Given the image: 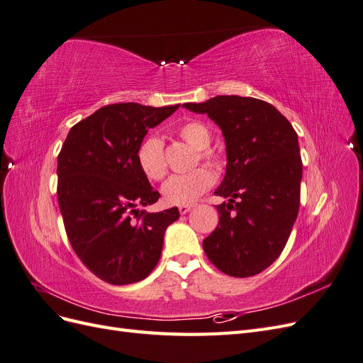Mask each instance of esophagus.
<instances>
[{"label":"esophagus","mask_w":363,"mask_h":363,"mask_svg":"<svg viewBox=\"0 0 363 363\" xmlns=\"http://www.w3.org/2000/svg\"><path fill=\"white\" fill-rule=\"evenodd\" d=\"M194 207V204H183V206H179V212L182 213V215H186L188 213L191 208Z\"/></svg>","instance_id":"1"}]
</instances>
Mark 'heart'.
<instances>
[{
    "label": "heart",
    "mask_w": 363,
    "mask_h": 363,
    "mask_svg": "<svg viewBox=\"0 0 363 363\" xmlns=\"http://www.w3.org/2000/svg\"><path fill=\"white\" fill-rule=\"evenodd\" d=\"M177 135L196 150V156L200 160L211 164L213 168H221L223 160L215 151L208 150L212 135L208 128L199 121H189L177 128ZM138 163L150 180H162L168 172L167 159H164L163 142L157 136H148L142 140L138 148ZM215 183V175L207 168H196L189 174L172 175L162 186L163 200L168 204L183 206L192 204L195 200L212 188Z\"/></svg>",
    "instance_id": "b5f03b06"
}]
</instances>
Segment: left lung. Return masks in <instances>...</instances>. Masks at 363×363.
Returning <instances> with one entry per match:
<instances>
[{"mask_svg":"<svg viewBox=\"0 0 363 363\" xmlns=\"http://www.w3.org/2000/svg\"><path fill=\"white\" fill-rule=\"evenodd\" d=\"M183 107L206 113L223 130L227 171L215 195L219 223L203 240L206 256L232 277H251L274 263L298 215L303 162L298 136L272 104L218 95Z\"/></svg>","mask_w":363,"mask_h":363,"instance_id":"8db88e82","label":"left lung"}]
</instances>
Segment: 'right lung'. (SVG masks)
Returning a JSON list of instances; mask_svg holds the SVG:
<instances>
[{"instance_id": "1", "label": "right lung", "mask_w": 363, "mask_h": 363, "mask_svg": "<svg viewBox=\"0 0 363 363\" xmlns=\"http://www.w3.org/2000/svg\"><path fill=\"white\" fill-rule=\"evenodd\" d=\"M179 107L104 106L69 130L59 152L57 199L69 244L111 284L144 280L160 259L164 230L180 216L177 207L136 208L160 196L139 168L138 148Z\"/></svg>"}]
</instances>
